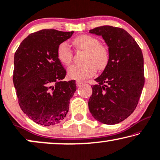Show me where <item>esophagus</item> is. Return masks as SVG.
Segmentation results:
<instances>
[{"mask_svg": "<svg viewBox=\"0 0 160 160\" xmlns=\"http://www.w3.org/2000/svg\"><path fill=\"white\" fill-rule=\"evenodd\" d=\"M82 84H83V82H82V81H77L76 82V85H77V86H78V87L80 86Z\"/></svg>", "mask_w": 160, "mask_h": 160, "instance_id": "obj_1", "label": "esophagus"}]
</instances>
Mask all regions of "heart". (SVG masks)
<instances>
[{
    "instance_id": "1",
    "label": "heart",
    "mask_w": 160,
    "mask_h": 160,
    "mask_svg": "<svg viewBox=\"0 0 160 160\" xmlns=\"http://www.w3.org/2000/svg\"><path fill=\"white\" fill-rule=\"evenodd\" d=\"M78 50L86 51L82 64H74L68 69V74L74 80H83L93 76L97 69H105L109 62V52L105 46L99 44L97 38L82 34L73 40ZM58 58L63 65H69L73 58V52L67 42L59 44L57 50Z\"/></svg>"
}]
</instances>
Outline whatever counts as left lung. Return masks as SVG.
I'll return each instance as SVG.
<instances>
[{"instance_id":"left-lung-1","label":"left lung","mask_w":160,"mask_h":160,"mask_svg":"<svg viewBox=\"0 0 160 160\" xmlns=\"http://www.w3.org/2000/svg\"><path fill=\"white\" fill-rule=\"evenodd\" d=\"M89 33L102 36L108 46L109 62L95 79L88 108L96 120L116 124L134 112L144 86L143 56L129 33L121 28L104 25Z\"/></svg>"}]
</instances>
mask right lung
Returning a JSON list of instances; mask_svg holds the SVG:
<instances>
[{"label": "right lung", "instance_id": "obj_1", "mask_svg": "<svg viewBox=\"0 0 160 160\" xmlns=\"http://www.w3.org/2000/svg\"><path fill=\"white\" fill-rule=\"evenodd\" d=\"M74 31L44 29L31 33L14 54L13 82L21 110L34 122L52 126L63 120L75 80L62 81L67 71L58 58L59 44Z\"/></svg>", "mask_w": 160, "mask_h": 160}]
</instances>
